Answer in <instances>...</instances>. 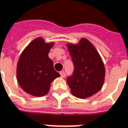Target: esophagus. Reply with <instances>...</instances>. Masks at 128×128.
<instances>
[{"label":"esophagus","mask_w":128,"mask_h":128,"mask_svg":"<svg viewBox=\"0 0 128 128\" xmlns=\"http://www.w3.org/2000/svg\"><path fill=\"white\" fill-rule=\"evenodd\" d=\"M60 76L62 77V78H65L66 77V72H65V71H61V72H60Z\"/></svg>","instance_id":"34e87169"}]
</instances>
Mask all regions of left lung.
I'll return each mask as SVG.
<instances>
[{
  "label": "left lung",
  "instance_id": "1",
  "mask_svg": "<svg viewBox=\"0 0 128 128\" xmlns=\"http://www.w3.org/2000/svg\"><path fill=\"white\" fill-rule=\"evenodd\" d=\"M74 66L72 74L67 78L71 92L78 98H87L102 89L105 68L94 46L86 38L78 44H68Z\"/></svg>",
  "mask_w": 128,
  "mask_h": 128
}]
</instances>
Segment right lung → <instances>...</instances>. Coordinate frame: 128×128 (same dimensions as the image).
<instances>
[{"label":"right lung","mask_w":128,"mask_h":128,"mask_svg":"<svg viewBox=\"0 0 128 128\" xmlns=\"http://www.w3.org/2000/svg\"><path fill=\"white\" fill-rule=\"evenodd\" d=\"M54 43L46 44L36 38L22 52L17 67V78L20 86L26 93L35 96L46 95L50 83L60 75L54 68L48 53Z\"/></svg>","instance_id":"obj_1"}]
</instances>
